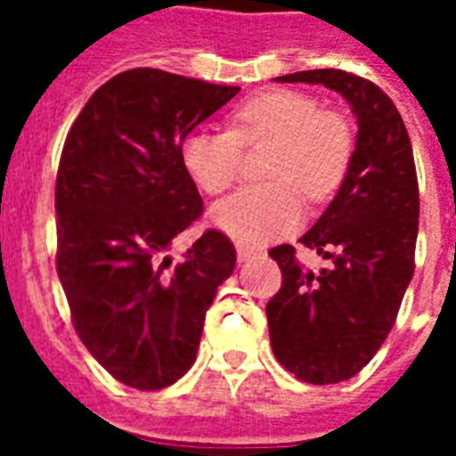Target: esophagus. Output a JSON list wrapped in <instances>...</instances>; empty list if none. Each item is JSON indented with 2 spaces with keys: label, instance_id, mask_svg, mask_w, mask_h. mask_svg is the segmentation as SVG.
Segmentation results:
<instances>
[{
  "label": "esophagus",
  "instance_id": "esophagus-1",
  "mask_svg": "<svg viewBox=\"0 0 456 456\" xmlns=\"http://www.w3.org/2000/svg\"><path fill=\"white\" fill-rule=\"evenodd\" d=\"M256 256H257V248H250V246H239V248H236L239 263H248V260H253Z\"/></svg>",
  "mask_w": 456,
  "mask_h": 456
}]
</instances>
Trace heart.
<instances>
[{"label":"heart","mask_w":456,"mask_h":456,"mask_svg":"<svg viewBox=\"0 0 456 456\" xmlns=\"http://www.w3.org/2000/svg\"><path fill=\"white\" fill-rule=\"evenodd\" d=\"M272 142L267 184L243 186L215 203L210 220L239 243H263L289 234L310 203L329 200L353 160L346 118L322 110L312 96L291 89L263 92L229 113V132L196 130L182 142V165L206 193H220L241 175L243 149Z\"/></svg>","instance_id":"heart-1"}]
</instances>
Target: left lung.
<instances>
[{"mask_svg":"<svg viewBox=\"0 0 456 456\" xmlns=\"http://www.w3.org/2000/svg\"><path fill=\"white\" fill-rule=\"evenodd\" d=\"M277 80L338 92L360 127L336 199L300 239L329 267L310 272L289 243L270 250L281 270V289L267 303L274 357L300 381L326 386L367 367L395 324L414 274L417 167L403 116L374 82L336 68Z\"/></svg>","mask_w":456,"mask_h":456,"instance_id":"left-lung-1","label":"left lung"}]
</instances>
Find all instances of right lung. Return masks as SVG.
Wrapping results in <instances>:
<instances>
[{
    "label": "right lung",
    "mask_w": 456,
    "mask_h": 456,
    "mask_svg": "<svg viewBox=\"0 0 456 456\" xmlns=\"http://www.w3.org/2000/svg\"><path fill=\"white\" fill-rule=\"evenodd\" d=\"M239 87L132 68L75 118L56 175V272L94 360L125 386L160 390L196 360L234 243L217 229L172 265V239L203 213L182 165L189 132Z\"/></svg>",
    "instance_id": "1"
}]
</instances>
